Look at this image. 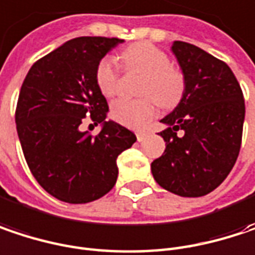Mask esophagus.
<instances>
[{"label":"esophagus","mask_w":255,"mask_h":255,"mask_svg":"<svg viewBox=\"0 0 255 255\" xmlns=\"http://www.w3.org/2000/svg\"><path fill=\"white\" fill-rule=\"evenodd\" d=\"M135 135H137V140H138V141H144L146 137H147V132H144V131H137Z\"/></svg>","instance_id":"obj_1"}]
</instances>
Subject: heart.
<instances>
[{
  "label": "heart",
  "instance_id": "obj_1",
  "mask_svg": "<svg viewBox=\"0 0 255 255\" xmlns=\"http://www.w3.org/2000/svg\"><path fill=\"white\" fill-rule=\"evenodd\" d=\"M123 62L131 70L144 73L140 86L141 99H118L111 106V115L123 126L144 127L157 112V102L172 108L184 95V77L171 67L169 57L150 43H137L121 54ZM96 84L102 95L112 98L118 92V71L115 61L105 57L96 67Z\"/></svg>",
  "mask_w": 255,
  "mask_h": 255
}]
</instances>
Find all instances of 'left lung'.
<instances>
[{"instance_id":"left-lung-1","label":"left lung","mask_w":255,"mask_h":255,"mask_svg":"<svg viewBox=\"0 0 255 255\" xmlns=\"http://www.w3.org/2000/svg\"><path fill=\"white\" fill-rule=\"evenodd\" d=\"M184 76V95L160 120L166 147L151 162L154 181L181 197L212 193L232 171L241 149L245 104L240 83L220 59L196 45L171 46ZM184 134L178 136L176 131Z\"/></svg>"}]
</instances>
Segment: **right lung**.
Listing matches in <instances>:
<instances>
[{
    "instance_id": "right-lung-1",
    "label": "right lung",
    "mask_w": 255,
    "mask_h": 255,
    "mask_svg": "<svg viewBox=\"0 0 255 255\" xmlns=\"http://www.w3.org/2000/svg\"><path fill=\"white\" fill-rule=\"evenodd\" d=\"M123 39L81 36L36 61L21 84L15 109L17 134L26 162L51 196L71 204L95 201L118 178L117 157L137 137L109 120L96 84V67ZM89 116L103 126L98 136L81 131Z\"/></svg>"
}]
</instances>
